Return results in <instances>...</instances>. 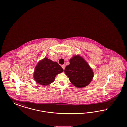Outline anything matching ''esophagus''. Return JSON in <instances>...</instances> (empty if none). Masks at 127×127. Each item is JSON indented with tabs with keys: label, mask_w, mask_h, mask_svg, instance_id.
<instances>
[{
	"label": "esophagus",
	"mask_w": 127,
	"mask_h": 127,
	"mask_svg": "<svg viewBox=\"0 0 127 127\" xmlns=\"http://www.w3.org/2000/svg\"><path fill=\"white\" fill-rule=\"evenodd\" d=\"M62 68L63 69V70H64L65 67V65H62Z\"/></svg>",
	"instance_id": "esophagus-1"
}]
</instances>
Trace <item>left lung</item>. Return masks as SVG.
Listing matches in <instances>:
<instances>
[{
	"mask_svg": "<svg viewBox=\"0 0 127 127\" xmlns=\"http://www.w3.org/2000/svg\"><path fill=\"white\" fill-rule=\"evenodd\" d=\"M65 67V74L72 84L78 88L87 86L92 80L94 72L88 63L80 55H75Z\"/></svg>",
	"mask_w": 127,
	"mask_h": 127,
	"instance_id": "obj_1",
	"label": "left lung"
}]
</instances>
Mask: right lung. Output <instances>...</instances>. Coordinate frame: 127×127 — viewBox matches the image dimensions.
<instances>
[{"label":"right lung","instance_id":"right-lung-1","mask_svg":"<svg viewBox=\"0 0 127 127\" xmlns=\"http://www.w3.org/2000/svg\"><path fill=\"white\" fill-rule=\"evenodd\" d=\"M63 71V69L57 62L45 57L36 66L33 78L39 84L47 86L54 82L56 75Z\"/></svg>","mask_w":127,"mask_h":127}]
</instances>
